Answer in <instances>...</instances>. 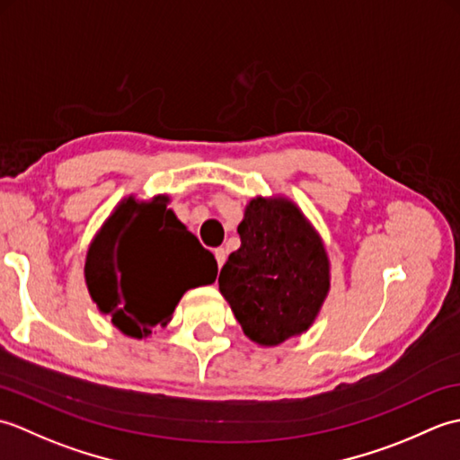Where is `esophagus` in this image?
<instances>
[{
	"instance_id": "esophagus-1",
	"label": "esophagus",
	"mask_w": 460,
	"mask_h": 460,
	"mask_svg": "<svg viewBox=\"0 0 460 460\" xmlns=\"http://www.w3.org/2000/svg\"><path fill=\"white\" fill-rule=\"evenodd\" d=\"M215 261H217V267L221 269L225 265V261H227V251L225 249H215Z\"/></svg>"
}]
</instances>
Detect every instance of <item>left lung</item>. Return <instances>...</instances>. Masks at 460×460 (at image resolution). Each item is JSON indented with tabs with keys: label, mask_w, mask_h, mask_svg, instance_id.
Returning a JSON list of instances; mask_svg holds the SVG:
<instances>
[{
	"label": "left lung",
	"mask_w": 460,
	"mask_h": 460,
	"mask_svg": "<svg viewBox=\"0 0 460 460\" xmlns=\"http://www.w3.org/2000/svg\"><path fill=\"white\" fill-rule=\"evenodd\" d=\"M237 231L241 247L223 265L219 290L247 338L279 346L318 316L330 290L326 249L282 198L251 199Z\"/></svg>",
	"instance_id": "8db88e82"
}]
</instances>
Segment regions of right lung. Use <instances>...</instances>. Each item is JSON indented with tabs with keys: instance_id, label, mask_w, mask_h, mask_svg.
<instances>
[{
	"instance_id": "1",
	"label": "right lung",
	"mask_w": 460,
	"mask_h": 460,
	"mask_svg": "<svg viewBox=\"0 0 460 460\" xmlns=\"http://www.w3.org/2000/svg\"><path fill=\"white\" fill-rule=\"evenodd\" d=\"M168 198L124 199L96 233L86 287L102 314L130 338L170 322L188 288L211 285L217 261L168 209Z\"/></svg>"
}]
</instances>
